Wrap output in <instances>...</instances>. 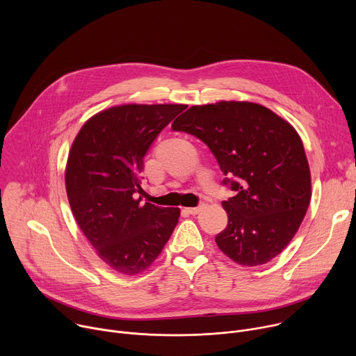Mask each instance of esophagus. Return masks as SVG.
<instances>
[{"instance_id": "34e87169", "label": "esophagus", "mask_w": 356, "mask_h": 356, "mask_svg": "<svg viewBox=\"0 0 356 356\" xmlns=\"http://www.w3.org/2000/svg\"><path fill=\"white\" fill-rule=\"evenodd\" d=\"M204 206H206V204H200L198 207H190V209H186V211H187L188 214H191V216H195V214H198L202 209H204Z\"/></svg>"}]
</instances>
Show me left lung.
<instances>
[{
	"label": "left lung",
	"instance_id": "left-lung-1",
	"mask_svg": "<svg viewBox=\"0 0 356 356\" xmlns=\"http://www.w3.org/2000/svg\"><path fill=\"white\" fill-rule=\"evenodd\" d=\"M204 142L236 194L222 207L218 248L242 266L265 265L289 245L312 200V175L297 131L250 101L193 106L172 124Z\"/></svg>",
	"mask_w": 356,
	"mask_h": 356
}]
</instances>
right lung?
<instances>
[{
    "label": "right lung",
    "mask_w": 356,
    "mask_h": 356,
    "mask_svg": "<svg viewBox=\"0 0 356 356\" xmlns=\"http://www.w3.org/2000/svg\"><path fill=\"white\" fill-rule=\"evenodd\" d=\"M184 104H124L88 118L66 163V193L97 257L117 273L135 276L161 255L180 209L140 204L139 173L146 150Z\"/></svg>",
    "instance_id": "add662e5"
}]
</instances>
